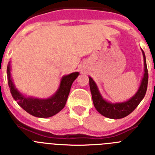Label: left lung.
I'll list each match as a JSON object with an SVG mask.
<instances>
[{"label":"left lung","instance_id":"1","mask_svg":"<svg viewBox=\"0 0 155 155\" xmlns=\"http://www.w3.org/2000/svg\"><path fill=\"white\" fill-rule=\"evenodd\" d=\"M142 53H143V64H144L143 77L138 91L132 98H130L127 102H118V103H111V102H107L102 97L95 82L91 77H89V86L91 96H92L93 103H94V108L100 114L109 119H114V120L122 119L128 116L129 114H130L137 107L140 102H141L147 91V83H148V71H147V64H146V57H145L144 52L143 50H142Z\"/></svg>","mask_w":155,"mask_h":155}]
</instances>
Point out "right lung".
<instances>
[{
	"instance_id": "add662e5",
	"label": "right lung",
	"mask_w": 155,
	"mask_h": 155,
	"mask_svg": "<svg viewBox=\"0 0 155 155\" xmlns=\"http://www.w3.org/2000/svg\"><path fill=\"white\" fill-rule=\"evenodd\" d=\"M7 75L11 93L17 103L31 116L39 118H48L54 116L64 109L69 95L71 85L74 81L78 78L79 73L74 72L63 77L57 92L53 96L46 99L25 97L19 92L14 84L11 76L10 62L7 68Z\"/></svg>"
}]
</instances>
